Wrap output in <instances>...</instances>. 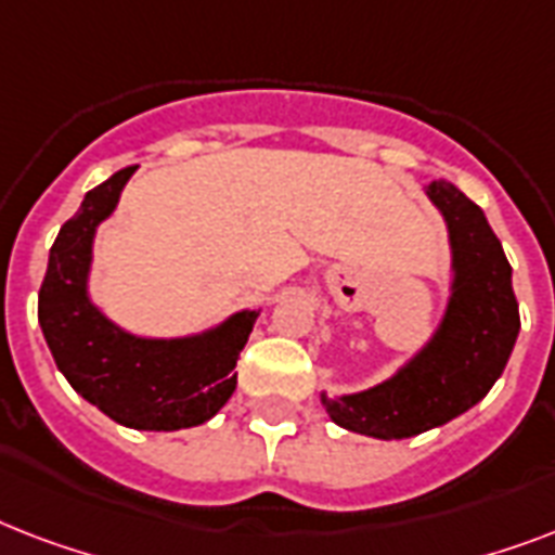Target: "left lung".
<instances>
[{"mask_svg":"<svg viewBox=\"0 0 555 555\" xmlns=\"http://www.w3.org/2000/svg\"><path fill=\"white\" fill-rule=\"evenodd\" d=\"M429 198L447 218L455 270L438 334L386 383L337 400L322 395L331 421L369 438H412L473 409L501 377L521 328L513 268L483 209L443 178L429 184Z\"/></svg>","mask_w":555,"mask_h":555,"instance_id":"left-lung-1","label":"left lung"}]
</instances>
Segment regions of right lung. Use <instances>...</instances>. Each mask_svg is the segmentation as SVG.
Returning <instances> with one entry per match:
<instances>
[{
    "label": "right lung",
    "mask_w": 555,
    "mask_h": 555,
    "mask_svg": "<svg viewBox=\"0 0 555 555\" xmlns=\"http://www.w3.org/2000/svg\"><path fill=\"white\" fill-rule=\"evenodd\" d=\"M134 167L86 192L56 235L39 287V325L77 395L112 421L150 431L190 429L209 421L235 391V360L259 313L242 311L218 328L184 339L126 334L91 305V242L117 207Z\"/></svg>",
    "instance_id": "add662e5"
}]
</instances>
